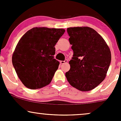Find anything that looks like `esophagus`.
Segmentation results:
<instances>
[{"mask_svg": "<svg viewBox=\"0 0 121 121\" xmlns=\"http://www.w3.org/2000/svg\"><path fill=\"white\" fill-rule=\"evenodd\" d=\"M68 62V60H65V61H60V64H66Z\"/></svg>", "mask_w": 121, "mask_h": 121, "instance_id": "34e87169", "label": "esophagus"}]
</instances>
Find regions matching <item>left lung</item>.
Segmentation results:
<instances>
[{
	"instance_id": "1",
	"label": "left lung",
	"mask_w": 121,
	"mask_h": 121,
	"mask_svg": "<svg viewBox=\"0 0 121 121\" xmlns=\"http://www.w3.org/2000/svg\"><path fill=\"white\" fill-rule=\"evenodd\" d=\"M67 32L73 55L65 76L73 87L90 91L106 77L112 59L110 50L102 37L91 28L70 27Z\"/></svg>"
}]
</instances>
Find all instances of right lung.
<instances>
[{
  "instance_id": "1",
  "label": "right lung",
  "mask_w": 121,
  "mask_h": 121,
  "mask_svg": "<svg viewBox=\"0 0 121 121\" xmlns=\"http://www.w3.org/2000/svg\"><path fill=\"white\" fill-rule=\"evenodd\" d=\"M65 31L64 29L34 27L22 37L12 61L25 86L37 89L50 84L60 64L54 59L55 46Z\"/></svg>"
}]
</instances>
